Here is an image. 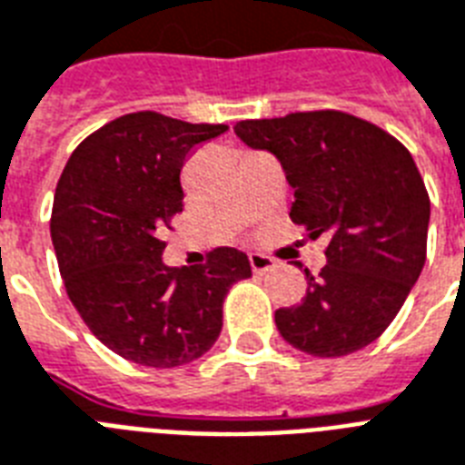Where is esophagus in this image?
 Here are the masks:
<instances>
[{
  "instance_id": "esophagus-1",
  "label": "esophagus",
  "mask_w": 465,
  "mask_h": 465,
  "mask_svg": "<svg viewBox=\"0 0 465 465\" xmlns=\"http://www.w3.org/2000/svg\"><path fill=\"white\" fill-rule=\"evenodd\" d=\"M250 263H252V271H254V273H266V271H271L273 266H276V262H273L271 256L259 254V252H252Z\"/></svg>"
}]
</instances>
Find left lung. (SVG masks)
Returning a JSON list of instances; mask_svg holds the SVG:
<instances>
[{
    "mask_svg": "<svg viewBox=\"0 0 465 465\" xmlns=\"http://www.w3.org/2000/svg\"><path fill=\"white\" fill-rule=\"evenodd\" d=\"M235 134L281 161L291 218L324 235L326 266L307 295L276 310L281 336L314 358H341L384 333L420 276L430 196L413 155L377 124L341 110L244 120Z\"/></svg>",
    "mask_w": 465,
    "mask_h": 465,
    "instance_id": "obj_1",
    "label": "left lung"
}]
</instances>
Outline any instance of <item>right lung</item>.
I'll list each match as a JSON object with an SVG mask.
<instances>
[{"label": "right lung", "instance_id": "obj_1", "mask_svg": "<svg viewBox=\"0 0 465 465\" xmlns=\"http://www.w3.org/2000/svg\"><path fill=\"white\" fill-rule=\"evenodd\" d=\"M225 129L122 114L81 141L57 182L50 235L66 295L93 336L136 365L202 358L221 333L230 285L252 276L232 247L192 269L163 263V230L184 199L182 165Z\"/></svg>", "mask_w": 465, "mask_h": 465}]
</instances>
